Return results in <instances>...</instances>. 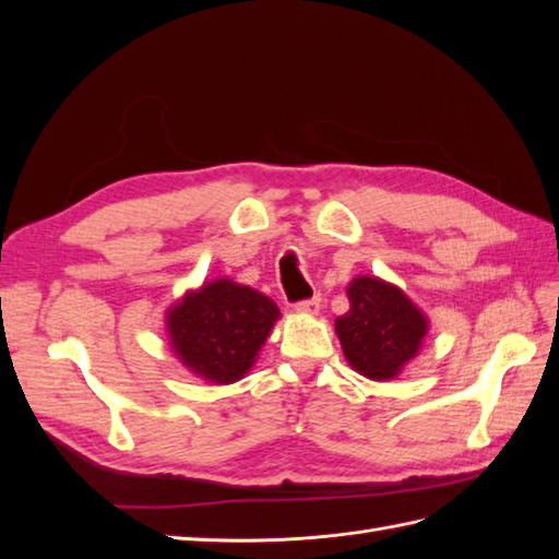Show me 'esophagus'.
<instances>
[{
  "instance_id": "1",
  "label": "esophagus",
  "mask_w": 559,
  "mask_h": 559,
  "mask_svg": "<svg viewBox=\"0 0 559 559\" xmlns=\"http://www.w3.org/2000/svg\"><path fill=\"white\" fill-rule=\"evenodd\" d=\"M319 308H321V298H319V296H314V298H310V300H300L298 306H296V310H298L300 314H310V317L319 314Z\"/></svg>"
}]
</instances>
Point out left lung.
Wrapping results in <instances>:
<instances>
[{"mask_svg": "<svg viewBox=\"0 0 559 559\" xmlns=\"http://www.w3.org/2000/svg\"><path fill=\"white\" fill-rule=\"evenodd\" d=\"M349 310L335 319L337 341L359 376L386 382L403 373L429 333V317L399 289L376 275L347 284Z\"/></svg>", "mask_w": 559, "mask_h": 559, "instance_id": "obj_1", "label": "left lung"}]
</instances>
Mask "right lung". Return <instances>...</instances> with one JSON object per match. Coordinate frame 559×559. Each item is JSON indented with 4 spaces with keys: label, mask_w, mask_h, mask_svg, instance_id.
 <instances>
[{
    "label": "right lung",
    "mask_w": 559,
    "mask_h": 559,
    "mask_svg": "<svg viewBox=\"0 0 559 559\" xmlns=\"http://www.w3.org/2000/svg\"><path fill=\"white\" fill-rule=\"evenodd\" d=\"M280 308L265 294L228 277L186 292L165 312L175 357L210 384H233L257 364Z\"/></svg>",
    "instance_id": "1"
}]
</instances>
